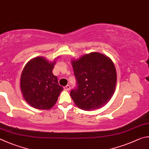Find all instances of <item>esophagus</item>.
<instances>
[{"label": "esophagus", "instance_id": "1", "mask_svg": "<svg viewBox=\"0 0 149 149\" xmlns=\"http://www.w3.org/2000/svg\"><path fill=\"white\" fill-rule=\"evenodd\" d=\"M64 89H65V90H66V91H69L70 90V86L69 85H67L66 86L64 87Z\"/></svg>", "mask_w": 149, "mask_h": 149}]
</instances>
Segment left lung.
<instances>
[{
    "label": "left lung",
    "mask_w": 149,
    "mask_h": 149,
    "mask_svg": "<svg viewBox=\"0 0 149 149\" xmlns=\"http://www.w3.org/2000/svg\"><path fill=\"white\" fill-rule=\"evenodd\" d=\"M71 64L78 86L70 93L78 107L85 111L102 107L115 91V66L108 56L98 52L85 54Z\"/></svg>",
    "instance_id": "8db88e82"
}]
</instances>
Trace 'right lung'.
<instances>
[{
  "label": "right lung",
  "mask_w": 149,
  "mask_h": 149,
  "mask_svg": "<svg viewBox=\"0 0 149 149\" xmlns=\"http://www.w3.org/2000/svg\"><path fill=\"white\" fill-rule=\"evenodd\" d=\"M56 61L49 62L44 57H36L27 62L20 79L23 98L29 105L37 109H48L57 102L63 88L52 72Z\"/></svg>",
  "instance_id": "add662e5"
}]
</instances>
